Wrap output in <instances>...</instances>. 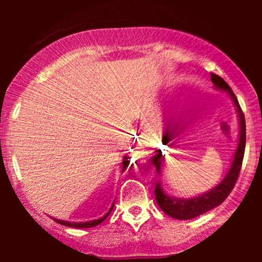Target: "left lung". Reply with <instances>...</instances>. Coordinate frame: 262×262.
<instances>
[{"label":"left lung","instance_id":"8db88e82","mask_svg":"<svg viewBox=\"0 0 262 262\" xmlns=\"http://www.w3.org/2000/svg\"><path fill=\"white\" fill-rule=\"evenodd\" d=\"M210 80H212V82L214 83L215 87L224 90V91L229 93L230 97L233 98L234 103H235L240 121L239 144H237L235 156H234L233 164H231V167L229 172H228V175L225 176V179L219 183L217 187L213 188L212 191L207 192V193L202 194V196L191 198V200H176V198H171L170 196H167L166 193H164V191H162L160 186V182L156 183L154 191L156 203L159 204V207H160L162 212L166 213L167 215H170V217L175 219H192L203 214V213L208 212V210L213 209L214 207L219 206L221 203H223L224 201L227 200V197L229 196L230 192L233 191L234 186H235V183L237 181V177H239L240 170H242L246 143V127L244 113H243L242 107H240L235 95L231 91L230 86L228 85L219 75L210 73ZM164 160L165 156H162V152L159 150L158 154H156L154 156V159H152V164H154L155 170L158 173H160L161 165Z\"/></svg>","mask_w":262,"mask_h":262}]
</instances>
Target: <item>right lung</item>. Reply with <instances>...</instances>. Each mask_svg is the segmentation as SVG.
Segmentation results:
<instances>
[{"label": "right lung", "instance_id": "1", "mask_svg": "<svg viewBox=\"0 0 262 262\" xmlns=\"http://www.w3.org/2000/svg\"><path fill=\"white\" fill-rule=\"evenodd\" d=\"M123 160H124V161H123V170H122V172H124V171L127 170V167L129 166V160H128V158H124V159H123ZM112 208H113V204H112V207H111V209L107 212V214L104 215V217H102L100 219H96V221L85 222V223H69V222L60 221V219H55V218H54V221H55L56 223H59V224H61V225H65V227H70V228H81V229H83V228H92V227H96V225L101 224L102 222H103L104 219H106L108 215H110V213H111V210H112Z\"/></svg>", "mask_w": 262, "mask_h": 262}]
</instances>
